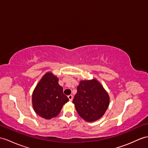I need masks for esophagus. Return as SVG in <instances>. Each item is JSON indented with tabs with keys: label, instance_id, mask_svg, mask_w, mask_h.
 <instances>
[{
	"label": "esophagus",
	"instance_id": "obj_1",
	"mask_svg": "<svg viewBox=\"0 0 148 148\" xmlns=\"http://www.w3.org/2000/svg\"><path fill=\"white\" fill-rule=\"evenodd\" d=\"M68 99H69L70 101H72V100H73V95H70L68 96Z\"/></svg>",
	"mask_w": 148,
	"mask_h": 148
}]
</instances>
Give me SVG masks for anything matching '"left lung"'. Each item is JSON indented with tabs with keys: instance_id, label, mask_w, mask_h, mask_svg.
<instances>
[{
	"instance_id": "left-lung-1",
	"label": "left lung",
	"mask_w": 148,
	"mask_h": 148,
	"mask_svg": "<svg viewBox=\"0 0 148 148\" xmlns=\"http://www.w3.org/2000/svg\"><path fill=\"white\" fill-rule=\"evenodd\" d=\"M109 102V94L95 78L81 80L73 100L79 116L86 122H94L101 118Z\"/></svg>"
}]
</instances>
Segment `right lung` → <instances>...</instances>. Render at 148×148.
<instances>
[{
    "instance_id": "obj_1",
    "label": "right lung",
    "mask_w": 148,
    "mask_h": 148,
    "mask_svg": "<svg viewBox=\"0 0 148 148\" xmlns=\"http://www.w3.org/2000/svg\"><path fill=\"white\" fill-rule=\"evenodd\" d=\"M58 78L51 72L43 75L32 92V107L39 116L51 119L60 112L63 105L69 101L63 94L62 86L58 84Z\"/></svg>"
}]
</instances>
